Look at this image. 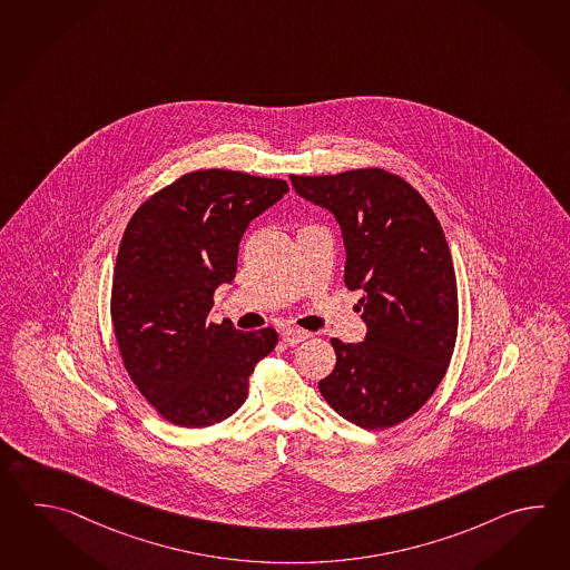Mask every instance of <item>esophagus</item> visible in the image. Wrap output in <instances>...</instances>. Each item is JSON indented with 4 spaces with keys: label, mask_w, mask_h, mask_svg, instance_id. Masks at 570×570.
Returning a JSON list of instances; mask_svg holds the SVG:
<instances>
[{
    "label": "esophagus",
    "mask_w": 570,
    "mask_h": 570,
    "mask_svg": "<svg viewBox=\"0 0 570 570\" xmlns=\"http://www.w3.org/2000/svg\"><path fill=\"white\" fill-rule=\"evenodd\" d=\"M311 337V333L308 331H303V328H296V326H286L284 331H282V341L286 343V345H298V343H303L304 338Z\"/></svg>",
    "instance_id": "esophagus-1"
}]
</instances>
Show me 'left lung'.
Instances as JSON below:
<instances>
[{
	"label": "left lung",
	"mask_w": 570,
	"mask_h": 570,
	"mask_svg": "<svg viewBox=\"0 0 570 570\" xmlns=\"http://www.w3.org/2000/svg\"><path fill=\"white\" fill-rule=\"evenodd\" d=\"M291 180L337 217L345 284L363 291L365 341L331 338L337 363L318 390L361 429H392L426 404L453 357L459 298L441 223L414 186L382 168Z\"/></svg>",
	"instance_id": "8db88e82"
}]
</instances>
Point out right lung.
Returning <instances> with one entry per match:
<instances>
[{
    "mask_svg": "<svg viewBox=\"0 0 570 570\" xmlns=\"http://www.w3.org/2000/svg\"><path fill=\"white\" fill-rule=\"evenodd\" d=\"M286 193L279 178L195 170L129 219L111 286L114 333L131 382L176 426L235 414L257 361L278 343L272 326L244 333L209 313L215 291L235 278L247 225Z\"/></svg>",
    "mask_w": 570,
    "mask_h": 570,
    "instance_id": "add662e5",
    "label": "right lung"
}]
</instances>
